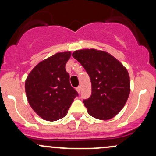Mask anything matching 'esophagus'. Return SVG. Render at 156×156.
<instances>
[{
	"label": "esophagus",
	"mask_w": 156,
	"mask_h": 156,
	"mask_svg": "<svg viewBox=\"0 0 156 156\" xmlns=\"http://www.w3.org/2000/svg\"><path fill=\"white\" fill-rule=\"evenodd\" d=\"M76 90H77V92H78V93H80V91H81V87L79 86V87H77Z\"/></svg>",
	"instance_id": "1"
}]
</instances>
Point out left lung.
Returning <instances> with one entry per match:
<instances>
[{
	"mask_svg": "<svg viewBox=\"0 0 156 156\" xmlns=\"http://www.w3.org/2000/svg\"><path fill=\"white\" fill-rule=\"evenodd\" d=\"M72 56L90 78L91 96L83 101L87 112L100 120L112 119L125 106L130 94L127 69L110 53L97 49L75 50Z\"/></svg>",
	"mask_w": 156,
	"mask_h": 156,
	"instance_id": "obj_1",
	"label": "left lung"
}]
</instances>
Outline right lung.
<instances>
[{
    "instance_id": "right-lung-1",
    "label": "right lung",
    "mask_w": 156,
    "mask_h": 156,
    "mask_svg": "<svg viewBox=\"0 0 156 156\" xmlns=\"http://www.w3.org/2000/svg\"><path fill=\"white\" fill-rule=\"evenodd\" d=\"M70 56V51L56 53L36 65L26 78L28 101L44 120L54 122L66 115L78 96L65 68Z\"/></svg>"
}]
</instances>
